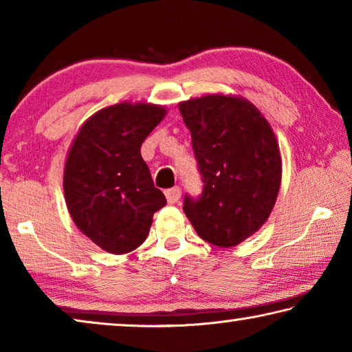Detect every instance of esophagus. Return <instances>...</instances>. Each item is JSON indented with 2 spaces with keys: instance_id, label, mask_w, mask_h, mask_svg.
<instances>
[{
  "instance_id": "34e87169",
  "label": "esophagus",
  "mask_w": 352,
  "mask_h": 352,
  "mask_svg": "<svg viewBox=\"0 0 352 352\" xmlns=\"http://www.w3.org/2000/svg\"><path fill=\"white\" fill-rule=\"evenodd\" d=\"M164 195H166V199H168V204L174 205L182 197V189H180V186H174L170 189H166Z\"/></svg>"
}]
</instances>
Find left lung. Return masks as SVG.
Listing matches in <instances>:
<instances>
[{"mask_svg": "<svg viewBox=\"0 0 352 352\" xmlns=\"http://www.w3.org/2000/svg\"><path fill=\"white\" fill-rule=\"evenodd\" d=\"M204 189L184 194L183 211L201 239L233 247L258 231L281 184L275 133L256 107L241 98L210 94L182 102Z\"/></svg>", "mask_w": 352, "mask_h": 352, "instance_id": "1", "label": "left lung"}]
</instances>
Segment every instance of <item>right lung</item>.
Returning a JSON list of instances; mask_svg holds the SVG:
<instances>
[{
    "instance_id": "right-lung-1",
    "label": "right lung",
    "mask_w": 352,
    "mask_h": 352,
    "mask_svg": "<svg viewBox=\"0 0 352 352\" xmlns=\"http://www.w3.org/2000/svg\"><path fill=\"white\" fill-rule=\"evenodd\" d=\"M164 115L151 104L107 107L83 124L71 146L63 175L68 211L105 252L138 248L153 214L166 205L141 157V144Z\"/></svg>"
}]
</instances>
